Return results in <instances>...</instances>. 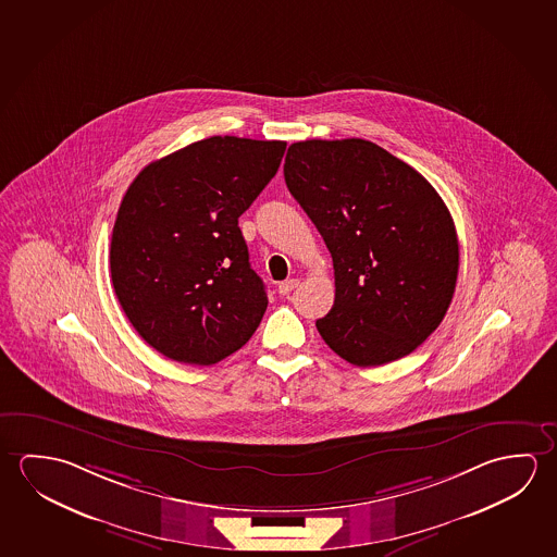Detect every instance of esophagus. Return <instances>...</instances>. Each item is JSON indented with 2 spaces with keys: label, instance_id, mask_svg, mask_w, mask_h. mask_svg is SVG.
<instances>
[{
  "label": "esophagus",
  "instance_id": "1",
  "mask_svg": "<svg viewBox=\"0 0 557 557\" xmlns=\"http://www.w3.org/2000/svg\"><path fill=\"white\" fill-rule=\"evenodd\" d=\"M297 285H299V280H287V282L280 283L277 292H280V295H289Z\"/></svg>",
  "mask_w": 557,
  "mask_h": 557
}]
</instances>
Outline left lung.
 <instances>
[{
  "instance_id": "left-lung-1",
  "label": "left lung",
  "mask_w": 557,
  "mask_h": 557,
  "mask_svg": "<svg viewBox=\"0 0 557 557\" xmlns=\"http://www.w3.org/2000/svg\"><path fill=\"white\" fill-rule=\"evenodd\" d=\"M283 174L334 262L322 339L357 367L411 354L445 319L458 275L455 223L437 190L359 137L297 141Z\"/></svg>"
}]
</instances>
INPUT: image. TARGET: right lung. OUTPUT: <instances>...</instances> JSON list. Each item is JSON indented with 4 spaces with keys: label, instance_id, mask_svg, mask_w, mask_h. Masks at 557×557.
I'll return each instance as SVG.
<instances>
[{
    "label": "right lung",
    "instance_id": "obj_1",
    "mask_svg": "<svg viewBox=\"0 0 557 557\" xmlns=\"http://www.w3.org/2000/svg\"><path fill=\"white\" fill-rule=\"evenodd\" d=\"M285 141L213 136L147 164L120 203L110 275L132 326L159 354L213 366L268 307L238 218L274 178Z\"/></svg>",
    "mask_w": 557,
    "mask_h": 557
}]
</instances>
